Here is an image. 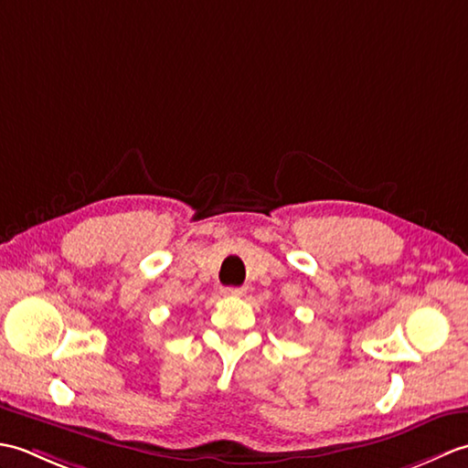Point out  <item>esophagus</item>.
Here are the masks:
<instances>
[{
  "instance_id": "1",
  "label": "esophagus",
  "mask_w": 468,
  "mask_h": 468,
  "mask_svg": "<svg viewBox=\"0 0 468 468\" xmlns=\"http://www.w3.org/2000/svg\"><path fill=\"white\" fill-rule=\"evenodd\" d=\"M245 287H223L221 290V293L223 295H229V297H241V295H245Z\"/></svg>"
}]
</instances>
